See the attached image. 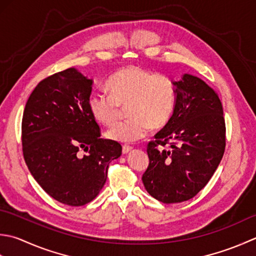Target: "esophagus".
<instances>
[{
	"label": "esophagus",
	"instance_id": "esophagus-1",
	"mask_svg": "<svg viewBox=\"0 0 256 256\" xmlns=\"http://www.w3.org/2000/svg\"><path fill=\"white\" fill-rule=\"evenodd\" d=\"M132 146H129V144H124V146H122V154H126L130 152V151H132Z\"/></svg>",
	"mask_w": 256,
	"mask_h": 256
}]
</instances>
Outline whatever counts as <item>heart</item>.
<instances>
[{
  "label": "heart",
  "mask_w": 256,
  "mask_h": 256,
  "mask_svg": "<svg viewBox=\"0 0 256 256\" xmlns=\"http://www.w3.org/2000/svg\"><path fill=\"white\" fill-rule=\"evenodd\" d=\"M109 92L92 94L88 109L102 126L110 127L126 107L129 116L107 132L118 142H134L144 138L150 128L166 126L174 112L176 86L172 78L139 66H127L112 75L106 84Z\"/></svg>",
  "instance_id": "obj_1"
}]
</instances>
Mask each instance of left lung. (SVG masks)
<instances>
[{
	"label": "left lung",
	"instance_id": "obj_1",
	"mask_svg": "<svg viewBox=\"0 0 256 256\" xmlns=\"http://www.w3.org/2000/svg\"><path fill=\"white\" fill-rule=\"evenodd\" d=\"M174 84V112L149 142V166L142 174L148 194L164 203L196 196L211 179L226 150V122L218 92L189 74Z\"/></svg>",
	"mask_w": 256,
	"mask_h": 256
}]
</instances>
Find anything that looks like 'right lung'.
Segmentation results:
<instances>
[{"mask_svg": "<svg viewBox=\"0 0 256 256\" xmlns=\"http://www.w3.org/2000/svg\"><path fill=\"white\" fill-rule=\"evenodd\" d=\"M92 84L75 68L46 77L30 95L22 118L28 170L45 192L72 206L95 199L109 164L122 154L120 144L100 138L88 109Z\"/></svg>", "mask_w": 256, "mask_h": 256, "instance_id": "obj_1", "label": "right lung"}]
</instances>
